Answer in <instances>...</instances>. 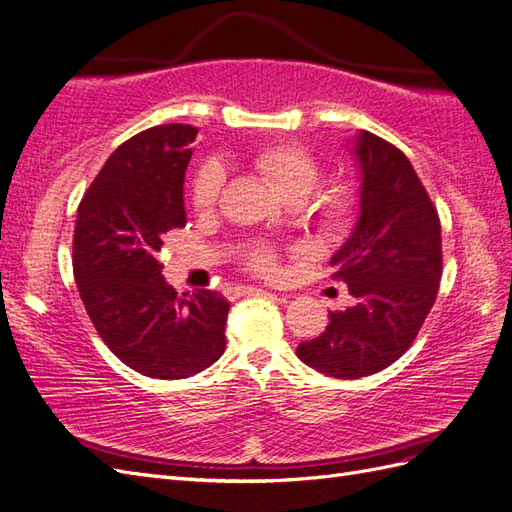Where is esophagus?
<instances>
[{"label": "esophagus", "instance_id": "1", "mask_svg": "<svg viewBox=\"0 0 512 512\" xmlns=\"http://www.w3.org/2000/svg\"><path fill=\"white\" fill-rule=\"evenodd\" d=\"M254 292H262L260 288H252V286H237L235 294L237 297H243V294H254Z\"/></svg>", "mask_w": 512, "mask_h": 512}]
</instances>
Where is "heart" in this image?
Returning a JSON list of instances; mask_svg holds the SVG:
<instances>
[{
	"label": "heart",
	"instance_id": "obj_1",
	"mask_svg": "<svg viewBox=\"0 0 512 512\" xmlns=\"http://www.w3.org/2000/svg\"><path fill=\"white\" fill-rule=\"evenodd\" d=\"M252 164L256 173L271 185V190L280 198L288 200V203H303L316 190L320 181V164L299 145H271L260 149ZM220 192L222 170L215 166H205L198 173L192 190L196 211H211L218 205ZM316 209L324 228L329 232H344L352 224L356 198L350 188H333L318 198ZM247 262L258 273H275V254L267 250V247L252 250L250 256H247Z\"/></svg>",
	"mask_w": 512,
	"mask_h": 512
}]
</instances>
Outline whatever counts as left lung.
<instances>
[{
  "mask_svg": "<svg viewBox=\"0 0 512 512\" xmlns=\"http://www.w3.org/2000/svg\"><path fill=\"white\" fill-rule=\"evenodd\" d=\"M348 149L359 168V205L329 265L354 305L333 312L322 335L297 346L307 367L342 380L378 374L410 348L442 275L438 211L410 160L365 130Z\"/></svg>",
  "mask_w": 512,
  "mask_h": 512,
  "instance_id": "1",
  "label": "left lung"
}]
</instances>
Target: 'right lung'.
<instances>
[{
    "label": "right lung",
    "instance_id": "right-lung-1",
    "mask_svg": "<svg viewBox=\"0 0 512 512\" xmlns=\"http://www.w3.org/2000/svg\"><path fill=\"white\" fill-rule=\"evenodd\" d=\"M198 130L149 128L119 145L76 211L74 280L98 335L121 363L149 378L181 380L226 348L230 303L213 290L177 294L158 254L183 228V181Z\"/></svg>",
    "mask_w": 512,
    "mask_h": 512
}]
</instances>
